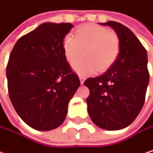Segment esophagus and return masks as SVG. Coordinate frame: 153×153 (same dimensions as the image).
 Here are the masks:
<instances>
[{
  "mask_svg": "<svg viewBox=\"0 0 153 153\" xmlns=\"http://www.w3.org/2000/svg\"><path fill=\"white\" fill-rule=\"evenodd\" d=\"M79 79H80V83H81V85H83L84 84V82H85V76H79Z\"/></svg>",
  "mask_w": 153,
  "mask_h": 153,
  "instance_id": "esophagus-1",
  "label": "esophagus"
}]
</instances>
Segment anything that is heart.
Segmentation results:
<instances>
[{"label": "heart", "mask_w": 153, "mask_h": 153, "mask_svg": "<svg viewBox=\"0 0 153 153\" xmlns=\"http://www.w3.org/2000/svg\"><path fill=\"white\" fill-rule=\"evenodd\" d=\"M120 40L108 28L94 24L80 27L73 36L63 41V51L67 61L73 65L85 53V59L73 68L79 75L87 76L108 70L120 53Z\"/></svg>", "instance_id": "1"}]
</instances>
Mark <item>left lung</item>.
Instances as JSON below:
<instances>
[{"instance_id":"obj_1","label":"left lung","mask_w":153,"mask_h":153,"mask_svg":"<svg viewBox=\"0 0 153 153\" xmlns=\"http://www.w3.org/2000/svg\"><path fill=\"white\" fill-rule=\"evenodd\" d=\"M111 27L120 40V53L102 76L84 83L90 90L86 99L92 121L106 130L128 126L140 113L149 85L147 51L134 34L115 21L100 23Z\"/></svg>"}]
</instances>
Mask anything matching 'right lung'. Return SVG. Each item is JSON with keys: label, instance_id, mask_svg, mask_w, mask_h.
<instances>
[{"label": "right lung", "instance_id": "obj_1", "mask_svg": "<svg viewBox=\"0 0 153 153\" xmlns=\"http://www.w3.org/2000/svg\"><path fill=\"white\" fill-rule=\"evenodd\" d=\"M72 27L69 23H42L19 39L10 55V99L20 118L36 130L59 126L80 86L63 51L64 37Z\"/></svg>", "mask_w": 153, "mask_h": 153}]
</instances>
